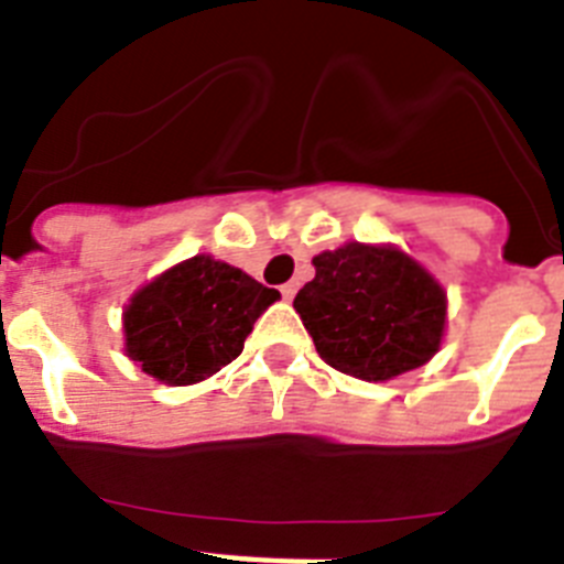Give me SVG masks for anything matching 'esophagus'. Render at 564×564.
Instances as JSON below:
<instances>
[{
  "label": "esophagus",
  "mask_w": 564,
  "mask_h": 564,
  "mask_svg": "<svg viewBox=\"0 0 564 564\" xmlns=\"http://www.w3.org/2000/svg\"><path fill=\"white\" fill-rule=\"evenodd\" d=\"M296 291H299V285H296V282H285V285H282V296H285L288 302H291V299L296 296Z\"/></svg>",
  "instance_id": "obj_1"
}]
</instances>
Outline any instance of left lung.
Listing matches in <instances>:
<instances>
[{
    "instance_id": "left-lung-1",
    "label": "left lung",
    "mask_w": 564,
    "mask_h": 564,
    "mask_svg": "<svg viewBox=\"0 0 564 564\" xmlns=\"http://www.w3.org/2000/svg\"><path fill=\"white\" fill-rule=\"evenodd\" d=\"M293 299L316 352L338 372L390 381L430 361L446 333V291L398 246L344 242L313 257Z\"/></svg>"
}]
</instances>
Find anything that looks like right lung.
Returning <instances> with one entry per match:
<instances>
[{
    "mask_svg": "<svg viewBox=\"0 0 564 564\" xmlns=\"http://www.w3.org/2000/svg\"><path fill=\"white\" fill-rule=\"evenodd\" d=\"M279 291L246 271L197 253L129 296L123 352L154 381L200 383L242 352L248 333Z\"/></svg>",
    "mask_w": 564,
    "mask_h": 564,
    "instance_id": "right-lung-1",
    "label": "right lung"
}]
</instances>
